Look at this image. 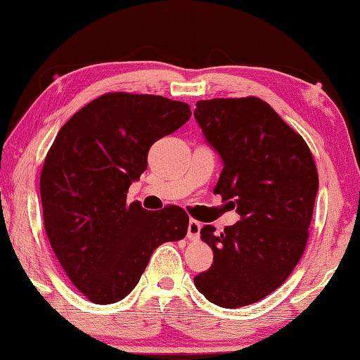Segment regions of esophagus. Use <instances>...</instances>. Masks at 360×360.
Returning <instances> with one entry per match:
<instances>
[{
  "label": "esophagus",
  "mask_w": 360,
  "mask_h": 360,
  "mask_svg": "<svg viewBox=\"0 0 360 360\" xmlns=\"http://www.w3.org/2000/svg\"><path fill=\"white\" fill-rule=\"evenodd\" d=\"M200 229H202V224L195 219H191L189 221V227H187V238L189 240H198V237H200Z\"/></svg>",
  "instance_id": "obj_1"
}]
</instances>
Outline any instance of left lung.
<instances>
[{"label": "left lung", "instance_id": "left-lung-1", "mask_svg": "<svg viewBox=\"0 0 360 360\" xmlns=\"http://www.w3.org/2000/svg\"><path fill=\"white\" fill-rule=\"evenodd\" d=\"M193 112L222 160L214 193L232 200L240 221L200 238L213 264L193 283L213 304H253L287 281L303 256L319 176L309 147L258 98L198 101Z\"/></svg>", "mask_w": 360, "mask_h": 360}]
</instances>
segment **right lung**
Returning <instances> with one entry per match:
<instances>
[{
  "label": "right lung",
  "instance_id": "obj_1",
  "mask_svg": "<svg viewBox=\"0 0 360 360\" xmlns=\"http://www.w3.org/2000/svg\"><path fill=\"white\" fill-rule=\"evenodd\" d=\"M191 118L186 102L108 93L60 128L44 160L39 195L51 247L72 283L96 304H112L138 285L152 253L186 237L179 207L147 211L127 203L147 153Z\"/></svg>",
  "mask_w": 360,
  "mask_h": 360
}]
</instances>
